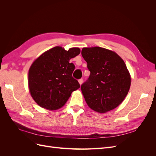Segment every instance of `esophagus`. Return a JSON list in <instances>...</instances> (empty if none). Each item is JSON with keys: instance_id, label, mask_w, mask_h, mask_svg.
<instances>
[{"instance_id": "34e87169", "label": "esophagus", "mask_w": 156, "mask_h": 156, "mask_svg": "<svg viewBox=\"0 0 156 156\" xmlns=\"http://www.w3.org/2000/svg\"><path fill=\"white\" fill-rule=\"evenodd\" d=\"M79 84H83V79H79Z\"/></svg>"}]
</instances>
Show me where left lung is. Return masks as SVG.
Instances as JSON below:
<instances>
[{"mask_svg": "<svg viewBox=\"0 0 156 156\" xmlns=\"http://www.w3.org/2000/svg\"><path fill=\"white\" fill-rule=\"evenodd\" d=\"M81 55L90 72L81 87L87 105L101 113L114 109L123 101L131 85L124 60L115 52L100 47L83 48Z\"/></svg>", "mask_w": 156, "mask_h": 156, "instance_id": "obj_1", "label": "left lung"}]
</instances>
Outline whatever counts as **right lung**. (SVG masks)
Instances as JSON below:
<instances>
[{"label":"right lung","instance_id":"right-lung-1","mask_svg":"<svg viewBox=\"0 0 156 156\" xmlns=\"http://www.w3.org/2000/svg\"><path fill=\"white\" fill-rule=\"evenodd\" d=\"M79 48L66 51L55 47L32 63L29 72V87L34 100L49 110L62 107L80 84L72 77L75 65L69 60L77 56Z\"/></svg>","mask_w":156,"mask_h":156}]
</instances>
